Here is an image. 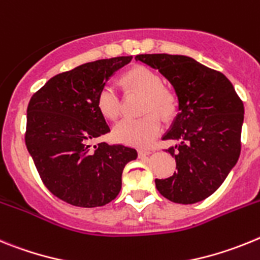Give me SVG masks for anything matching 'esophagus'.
<instances>
[{
    "label": "esophagus",
    "mask_w": 260,
    "mask_h": 260,
    "mask_svg": "<svg viewBox=\"0 0 260 260\" xmlns=\"http://www.w3.org/2000/svg\"><path fill=\"white\" fill-rule=\"evenodd\" d=\"M152 154V150H145V149H140L139 157H146V155Z\"/></svg>",
    "instance_id": "1"
}]
</instances>
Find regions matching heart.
Returning <instances> with one entry per match:
<instances>
[{
	"label": "heart",
	"instance_id": "1",
	"mask_svg": "<svg viewBox=\"0 0 260 260\" xmlns=\"http://www.w3.org/2000/svg\"><path fill=\"white\" fill-rule=\"evenodd\" d=\"M128 87L145 95L143 112L148 114L141 119H123L112 131L114 139L125 145L145 148L159 135L162 128L161 116L168 119L175 111V98L162 83L161 76L150 68L136 67L124 76ZM99 111L107 119L115 120L121 114V96L114 82H106L98 92Z\"/></svg>",
	"mask_w": 260,
	"mask_h": 260
}]
</instances>
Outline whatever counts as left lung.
I'll return each instance as SVG.
<instances>
[{
	"label": "left lung",
	"mask_w": 260,
	"mask_h": 260,
	"mask_svg": "<svg viewBox=\"0 0 260 260\" xmlns=\"http://www.w3.org/2000/svg\"><path fill=\"white\" fill-rule=\"evenodd\" d=\"M173 85L178 96L177 117L164 140L179 143L168 149L177 173L155 179L162 196L179 204L202 202L222 184L241 153L243 103L221 72L188 56L137 55Z\"/></svg>",
	"instance_id": "obj_1"
}]
</instances>
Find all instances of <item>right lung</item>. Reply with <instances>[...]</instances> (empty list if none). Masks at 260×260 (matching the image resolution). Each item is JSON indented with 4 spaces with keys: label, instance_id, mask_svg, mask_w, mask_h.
Masks as SVG:
<instances>
[{
    "label": "right lung",
    "instance_id": "right-lung-1",
    "mask_svg": "<svg viewBox=\"0 0 260 260\" xmlns=\"http://www.w3.org/2000/svg\"><path fill=\"white\" fill-rule=\"evenodd\" d=\"M132 56L86 62L52 77L27 107V150L43 183L58 199L82 208L102 207L120 192L124 166L136 149L99 143L110 132L98 92Z\"/></svg>",
    "mask_w": 260,
    "mask_h": 260
}]
</instances>
